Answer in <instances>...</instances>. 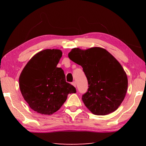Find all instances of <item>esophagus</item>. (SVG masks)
<instances>
[{
	"label": "esophagus",
	"instance_id": "1",
	"mask_svg": "<svg viewBox=\"0 0 146 146\" xmlns=\"http://www.w3.org/2000/svg\"><path fill=\"white\" fill-rule=\"evenodd\" d=\"M72 85H73V86H75V87L76 88V82H75V81H74V82H72Z\"/></svg>",
	"mask_w": 146,
	"mask_h": 146
}]
</instances>
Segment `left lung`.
<instances>
[{
  "instance_id": "obj_1",
  "label": "left lung",
  "mask_w": 146,
  "mask_h": 146,
  "mask_svg": "<svg viewBox=\"0 0 146 146\" xmlns=\"http://www.w3.org/2000/svg\"><path fill=\"white\" fill-rule=\"evenodd\" d=\"M81 66L87 77L88 90L83 102L96 115H106L117 110L125 98L127 77L122 66L105 49L94 47L86 50L73 48L68 54Z\"/></svg>"
}]
</instances>
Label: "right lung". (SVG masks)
<instances>
[{"label": "right lung", "instance_id": "1", "mask_svg": "<svg viewBox=\"0 0 146 146\" xmlns=\"http://www.w3.org/2000/svg\"><path fill=\"white\" fill-rule=\"evenodd\" d=\"M60 49H45L35 55L21 72L19 86L29 107L42 115H51L61 108L68 95L76 89L66 82L64 71L56 66Z\"/></svg>", "mask_w": 146, "mask_h": 146}]
</instances>
